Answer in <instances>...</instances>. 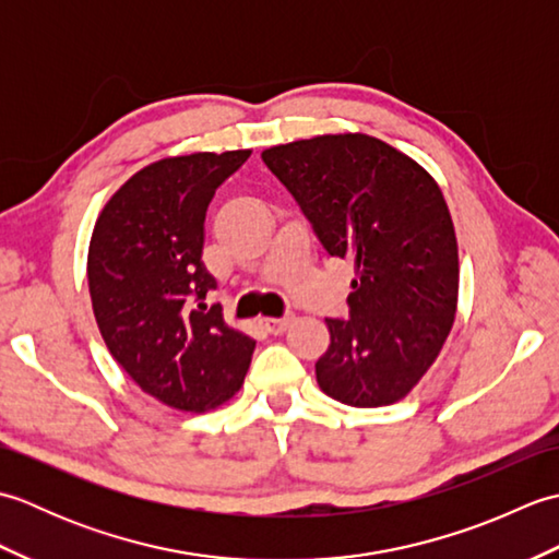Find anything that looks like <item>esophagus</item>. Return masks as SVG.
<instances>
[{
  "mask_svg": "<svg viewBox=\"0 0 559 559\" xmlns=\"http://www.w3.org/2000/svg\"><path fill=\"white\" fill-rule=\"evenodd\" d=\"M293 319H295L293 312L283 314V317H261L259 324L264 326L269 334H283V331H286L293 324Z\"/></svg>",
  "mask_w": 559,
  "mask_h": 559,
  "instance_id": "1",
  "label": "esophagus"
}]
</instances>
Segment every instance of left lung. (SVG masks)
<instances>
[{
	"mask_svg": "<svg viewBox=\"0 0 559 559\" xmlns=\"http://www.w3.org/2000/svg\"><path fill=\"white\" fill-rule=\"evenodd\" d=\"M331 257L353 259L350 319H326L317 384L355 408L420 382L454 324L459 247L442 189L367 134H324L261 153Z\"/></svg>",
	"mask_w": 559,
	"mask_h": 559,
	"instance_id": "8db88e82",
	"label": "left lung"
}]
</instances>
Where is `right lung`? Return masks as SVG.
Wrapping results in <instances>:
<instances>
[{
  "label": "right lung",
  "mask_w": 559,
  "mask_h": 559,
  "mask_svg": "<svg viewBox=\"0 0 559 559\" xmlns=\"http://www.w3.org/2000/svg\"><path fill=\"white\" fill-rule=\"evenodd\" d=\"M252 151L163 158L105 204L88 247V290L105 346L134 382L177 411L204 413L240 391L254 338L206 293L204 221L216 189Z\"/></svg>",
  "instance_id": "1"
}]
</instances>
